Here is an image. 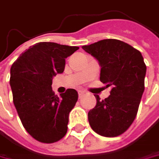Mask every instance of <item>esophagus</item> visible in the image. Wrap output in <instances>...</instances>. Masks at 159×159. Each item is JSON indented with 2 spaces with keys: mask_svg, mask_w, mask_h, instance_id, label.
Listing matches in <instances>:
<instances>
[{
  "mask_svg": "<svg viewBox=\"0 0 159 159\" xmlns=\"http://www.w3.org/2000/svg\"><path fill=\"white\" fill-rule=\"evenodd\" d=\"M84 91H79V92H78V95H79V98H81V97H82V96L84 95Z\"/></svg>",
  "mask_w": 159,
  "mask_h": 159,
  "instance_id": "1",
  "label": "esophagus"
}]
</instances>
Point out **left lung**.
<instances>
[{"label":"left lung","mask_w":159,"mask_h":159,"mask_svg":"<svg viewBox=\"0 0 159 159\" xmlns=\"http://www.w3.org/2000/svg\"><path fill=\"white\" fill-rule=\"evenodd\" d=\"M97 59L101 67L100 82L111 86L110 95L100 100L88 113L95 133L105 137L124 134L136 117L144 92L146 65L142 53L126 43L105 39L82 47Z\"/></svg>","instance_id":"1"}]
</instances>
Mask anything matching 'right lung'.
I'll use <instances>...</instances> for the list:
<instances>
[{"label":"right lung","instance_id":"1","mask_svg":"<svg viewBox=\"0 0 159 159\" xmlns=\"http://www.w3.org/2000/svg\"><path fill=\"white\" fill-rule=\"evenodd\" d=\"M79 47L43 42L29 47L12 64L10 84L13 102L26 132L36 141L53 143L66 134L69 112L78 94L52 91L53 76L64 71L65 59Z\"/></svg>","mask_w":159,"mask_h":159}]
</instances>
